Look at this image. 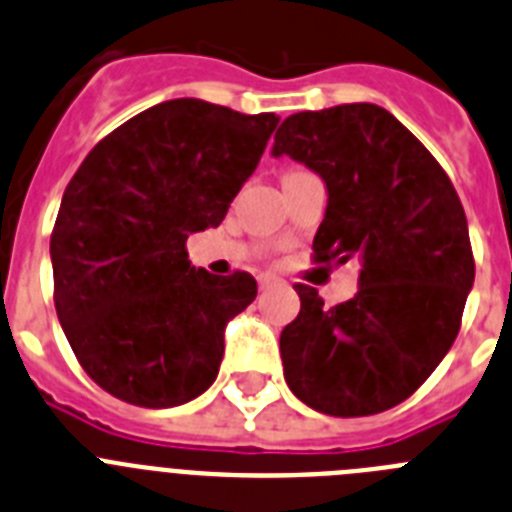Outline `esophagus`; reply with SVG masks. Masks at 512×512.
I'll use <instances>...</instances> for the list:
<instances>
[{
	"label": "esophagus",
	"instance_id": "esophagus-1",
	"mask_svg": "<svg viewBox=\"0 0 512 512\" xmlns=\"http://www.w3.org/2000/svg\"><path fill=\"white\" fill-rule=\"evenodd\" d=\"M257 283H260V288H270L273 286V283H278V278H275V275H260V278H257Z\"/></svg>",
	"mask_w": 512,
	"mask_h": 512
}]
</instances>
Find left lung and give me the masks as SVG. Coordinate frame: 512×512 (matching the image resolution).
Segmentation results:
<instances>
[{
    "label": "left lung",
    "mask_w": 512,
    "mask_h": 512,
    "mask_svg": "<svg viewBox=\"0 0 512 512\" xmlns=\"http://www.w3.org/2000/svg\"><path fill=\"white\" fill-rule=\"evenodd\" d=\"M270 154L324 180L314 257L361 265L358 293L337 306L296 286L301 311L281 332L288 389L324 415L391 410L459 335L474 286L459 195L433 154L371 102L288 115Z\"/></svg>",
    "instance_id": "1"
}]
</instances>
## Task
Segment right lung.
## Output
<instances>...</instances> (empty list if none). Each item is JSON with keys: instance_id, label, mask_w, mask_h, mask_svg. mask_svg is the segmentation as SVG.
<instances>
[{"instance_id": "1", "label": "right lung", "mask_w": 512, "mask_h": 512, "mask_svg": "<svg viewBox=\"0 0 512 512\" xmlns=\"http://www.w3.org/2000/svg\"><path fill=\"white\" fill-rule=\"evenodd\" d=\"M278 121L195 97L159 102L105 136L66 185L53 301L77 361L108 394L162 410L216 381L226 324L257 283L195 270L185 242L224 221Z\"/></svg>"}]
</instances>
